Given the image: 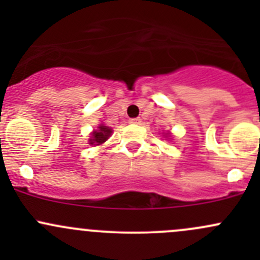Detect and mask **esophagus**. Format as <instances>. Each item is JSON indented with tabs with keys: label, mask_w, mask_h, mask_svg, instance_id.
Here are the masks:
<instances>
[{
	"label": "esophagus",
	"mask_w": 260,
	"mask_h": 260,
	"mask_svg": "<svg viewBox=\"0 0 260 260\" xmlns=\"http://www.w3.org/2000/svg\"><path fill=\"white\" fill-rule=\"evenodd\" d=\"M141 118H131L129 119V123H132V124H141Z\"/></svg>",
	"instance_id": "1"
}]
</instances>
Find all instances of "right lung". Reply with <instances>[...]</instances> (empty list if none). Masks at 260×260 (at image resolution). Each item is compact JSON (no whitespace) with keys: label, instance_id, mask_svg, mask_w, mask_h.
<instances>
[{"label":"right lung","instance_id":"add662e5","mask_svg":"<svg viewBox=\"0 0 260 260\" xmlns=\"http://www.w3.org/2000/svg\"><path fill=\"white\" fill-rule=\"evenodd\" d=\"M112 135V128L107 127V125L101 124L98 127V129L93 131V133L90 135V140H89V143L94 146H101L111 137Z\"/></svg>","mask_w":260,"mask_h":260}]
</instances>
